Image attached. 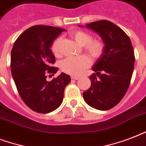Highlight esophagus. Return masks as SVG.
Listing matches in <instances>:
<instances>
[{"label": "esophagus", "instance_id": "1", "mask_svg": "<svg viewBox=\"0 0 146 146\" xmlns=\"http://www.w3.org/2000/svg\"><path fill=\"white\" fill-rule=\"evenodd\" d=\"M71 79L74 80H77L78 79H80V77H79V76H71Z\"/></svg>", "mask_w": 146, "mask_h": 146}]
</instances>
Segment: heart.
I'll use <instances>...</instances> for the list:
<instances>
[{
    "instance_id": "obj_1",
    "label": "heart",
    "mask_w": 146,
    "mask_h": 146,
    "mask_svg": "<svg viewBox=\"0 0 146 146\" xmlns=\"http://www.w3.org/2000/svg\"><path fill=\"white\" fill-rule=\"evenodd\" d=\"M71 37L80 45L84 46L85 50L96 59L101 56L104 48V42L100 39H92V35L85 31L78 30L71 33ZM62 38H56L51 44L50 49L55 56H59L60 50V45ZM91 64L89 57L85 55L78 57H69L62 60L60 63V70L64 73L73 76L80 75Z\"/></svg>"
}]
</instances>
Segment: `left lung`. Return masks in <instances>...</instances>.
Segmentation results:
<instances>
[{
  "instance_id": "8db88e82",
  "label": "left lung",
  "mask_w": 146,
  "mask_h": 146,
  "mask_svg": "<svg viewBox=\"0 0 146 146\" xmlns=\"http://www.w3.org/2000/svg\"><path fill=\"white\" fill-rule=\"evenodd\" d=\"M86 26L101 36L104 48L92 66L96 73L89 76L91 86L83 92V98L89 106L107 111L121 101L129 88L135 63L133 48L129 36L111 22L100 20Z\"/></svg>"
}]
</instances>
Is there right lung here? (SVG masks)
I'll list each match as a JSON object with an SVG mask.
<instances>
[{
	"label": "right lung",
	"mask_w": 146,
	"mask_h": 146,
	"mask_svg": "<svg viewBox=\"0 0 146 146\" xmlns=\"http://www.w3.org/2000/svg\"><path fill=\"white\" fill-rule=\"evenodd\" d=\"M65 29L50 26H32L24 31L13 44L11 57V73L17 91L25 104L38 113H47L61 104L64 89L70 76L61 73L51 81L47 76L58 70L51 66L55 57L50 50L54 40Z\"/></svg>",
	"instance_id": "1"
}]
</instances>
